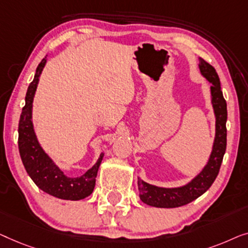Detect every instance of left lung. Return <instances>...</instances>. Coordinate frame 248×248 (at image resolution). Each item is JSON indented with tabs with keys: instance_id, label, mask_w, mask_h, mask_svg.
<instances>
[{
	"instance_id": "obj_1",
	"label": "left lung",
	"mask_w": 248,
	"mask_h": 248,
	"mask_svg": "<svg viewBox=\"0 0 248 248\" xmlns=\"http://www.w3.org/2000/svg\"><path fill=\"white\" fill-rule=\"evenodd\" d=\"M199 68L201 75L211 83V103L216 117V135L210 157L201 172L183 186L160 187L152 186L138 177L139 198L144 203L152 207L176 208L190 203L211 186L220 170L227 146V103L222 95L220 79L216 69L202 58H199Z\"/></svg>"
}]
</instances>
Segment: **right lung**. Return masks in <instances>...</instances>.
Returning <instances> with one entry per match:
<instances>
[{"instance_id":"right-lung-1","label":"right lung","mask_w":248,"mask_h":248,"mask_svg":"<svg viewBox=\"0 0 248 248\" xmlns=\"http://www.w3.org/2000/svg\"><path fill=\"white\" fill-rule=\"evenodd\" d=\"M44 58L38 65L33 81L30 83L19 121V152L21 159L34 184L48 194L62 200H82L93 192L103 153L90 170L78 177H69L46 154L38 141L32 124V102L41 72L46 65Z\"/></svg>"}]
</instances>
